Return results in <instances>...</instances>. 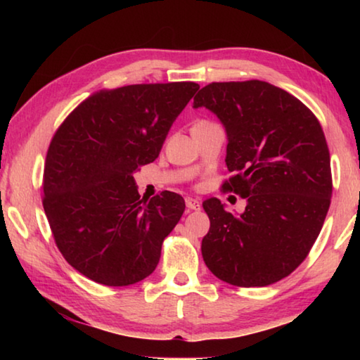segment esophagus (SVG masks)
<instances>
[{
    "label": "esophagus",
    "instance_id": "34e87169",
    "mask_svg": "<svg viewBox=\"0 0 360 360\" xmlns=\"http://www.w3.org/2000/svg\"><path fill=\"white\" fill-rule=\"evenodd\" d=\"M186 206H187L188 210H192V211H198L200 208H202V203H200L198 198L187 197V198H186Z\"/></svg>",
    "mask_w": 360,
    "mask_h": 360
}]
</instances>
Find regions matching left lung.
I'll return each mask as SVG.
<instances>
[{
  "mask_svg": "<svg viewBox=\"0 0 360 360\" xmlns=\"http://www.w3.org/2000/svg\"><path fill=\"white\" fill-rule=\"evenodd\" d=\"M202 106L227 131L233 174L222 188L248 202L231 214L217 198L205 200L203 260L231 285H270L307 259L326 221L332 172L324 131L300 100L257 79L208 84L193 98Z\"/></svg>",
  "mask_w": 360,
  "mask_h": 360,
  "instance_id": "8db88e82",
  "label": "left lung"
}]
</instances>
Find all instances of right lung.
<instances>
[{
	"instance_id": "obj_1",
	"label": "right lung",
	"mask_w": 360,
	"mask_h": 360,
	"mask_svg": "<svg viewBox=\"0 0 360 360\" xmlns=\"http://www.w3.org/2000/svg\"><path fill=\"white\" fill-rule=\"evenodd\" d=\"M198 89L195 82H168L100 90L53 135L42 206L58 251L92 281L119 288L155 270L162 243L186 203L168 191L141 198L133 173L158 157Z\"/></svg>"
}]
</instances>
